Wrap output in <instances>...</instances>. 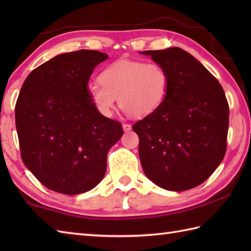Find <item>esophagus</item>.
Instances as JSON below:
<instances>
[{"label": "esophagus", "mask_w": 251, "mask_h": 251, "mask_svg": "<svg viewBox=\"0 0 251 251\" xmlns=\"http://www.w3.org/2000/svg\"><path fill=\"white\" fill-rule=\"evenodd\" d=\"M123 129L125 131H129L131 129V125L127 124V123H124V124H123Z\"/></svg>", "instance_id": "34e87169"}]
</instances>
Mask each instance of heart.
<instances>
[{
  "instance_id": "1",
  "label": "heart",
  "mask_w": 251,
  "mask_h": 251,
  "mask_svg": "<svg viewBox=\"0 0 251 251\" xmlns=\"http://www.w3.org/2000/svg\"><path fill=\"white\" fill-rule=\"evenodd\" d=\"M100 83L88 85L89 98L104 116H111L119 98L121 109L134 117L154 113L166 100L170 88L167 69L157 62L120 60L105 68Z\"/></svg>"
}]
</instances>
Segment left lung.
I'll return each mask as SVG.
<instances>
[{"label":"left lung","instance_id":"1","mask_svg":"<svg viewBox=\"0 0 251 251\" xmlns=\"http://www.w3.org/2000/svg\"><path fill=\"white\" fill-rule=\"evenodd\" d=\"M167 69L170 88L154 113L136 122L139 157L147 177L169 191L201 184L226 152L228 103L219 81L179 47L146 50Z\"/></svg>","mask_w":251,"mask_h":251}]
</instances>
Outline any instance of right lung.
Returning <instances> with one entry per match:
<instances>
[{"label":"right lung","mask_w":251,"mask_h":251,"mask_svg":"<svg viewBox=\"0 0 251 251\" xmlns=\"http://www.w3.org/2000/svg\"><path fill=\"white\" fill-rule=\"evenodd\" d=\"M108 59L97 50L58 55L32 71L15 106L21 159L47 189L67 195L95 188L106 156L121 139L120 122L95 108L87 85L95 67Z\"/></svg>","instance_id":"1"}]
</instances>
